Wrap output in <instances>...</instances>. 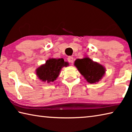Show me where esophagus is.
Returning a JSON list of instances; mask_svg holds the SVG:
<instances>
[{
    "mask_svg": "<svg viewBox=\"0 0 132 132\" xmlns=\"http://www.w3.org/2000/svg\"><path fill=\"white\" fill-rule=\"evenodd\" d=\"M68 61L70 63H73V57L72 56H69L68 57Z\"/></svg>",
    "mask_w": 132,
    "mask_h": 132,
    "instance_id": "obj_1",
    "label": "esophagus"
}]
</instances>
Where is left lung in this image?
<instances>
[{
    "label": "left lung",
    "instance_id": "8db88e82",
    "mask_svg": "<svg viewBox=\"0 0 132 132\" xmlns=\"http://www.w3.org/2000/svg\"><path fill=\"white\" fill-rule=\"evenodd\" d=\"M75 66L87 81L90 84L100 81L106 71L103 66L94 62L88 57L76 59L75 62Z\"/></svg>",
    "mask_w": 132,
    "mask_h": 132
}]
</instances>
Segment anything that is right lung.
Masks as SVG:
<instances>
[{"label": "right lung", "mask_w": 132, "mask_h": 132, "mask_svg": "<svg viewBox=\"0 0 132 132\" xmlns=\"http://www.w3.org/2000/svg\"><path fill=\"white\" fill-rule=\"evenodd\" d=\"M68 66L69 63L64 62L63 58H50L45 63L37 69L36 75L42 81L47 83L53 82L59 76L62 68Z\"/></svg>", "instance_id": "obj_1"}]
</instances>
